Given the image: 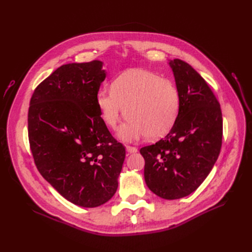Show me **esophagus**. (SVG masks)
Wrapping results in <instances>:
<instances>
[{"mask_svg": "<svg viewBox=\"0 0 252 252\" xmlns=\"http://www.w3.org/2000/svg\"><path fill=\"white\" fill-rule=\"evenodd\" d=\"M126 150H127L128 152H130V154H131V152H136V151H138V149H136V148L133 147V146H126Z\"/></svg>", "mask_w": 252, "mask_h": 252, "instance_id": "obj_1", "label": "esophagus"}]
</instances>
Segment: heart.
I'll return each instance as SVG.
<instances>
[{
	"label": "heart",
	"instance_id": "b5f03b06",
	"mask_svg": "<svg viewBox=\"0 0 252 252\" xmlns=\"http://www.w3.org/2000/svg\"><path fill=\"white\" fill-rule=\"evenodd\" d=\"M111 89L97 91L96 106L104 124L116 129L125 116L127 121L118 135L125 142H135L143 136L157 139L173 127L181 104L175 84L145 69H130L113 79Z\"/></svg>",
	"mask_w": 252,
	"mask_h": 252
}]
</instances>
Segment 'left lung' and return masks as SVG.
Wrapping results in <instances>:
<instances>
[{"label": "left lung", "mask_w": 252, "mask_h": 252, "mask_svg": "<svg viewBox=\"0 0 252 252\" xmlns=\"http://www.w3.org/2000/svg\"><path fill=\"white\" fill-rule=\"evenodd\" d=\"M181 104L177 121L165 138L140 149L145 182L166 200L197 189L211 171L222 147L220 103L199 72L184 61H170Z\"/></svg>", "instance_id": "obj_1"}]
</instances>
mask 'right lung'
<instances>
[{
	"mask_svg": "<svg viewBox=\"0 0 252 252\" xmlns=\"http://www.w3.org/2000/svg\"><path fill=\"white\" fill-rule=\"evenodd\" d=\"M101 61L59 67L34 89L28 140L42 177L69 202L97 207L118 189L125 147L109 132L96 106L105 79Z\"/></svg>",
	"mask_w": 252,
	"mask_h": 252,
	"instance_id": "1",
	"label": "right lung"
}]
</instances>
